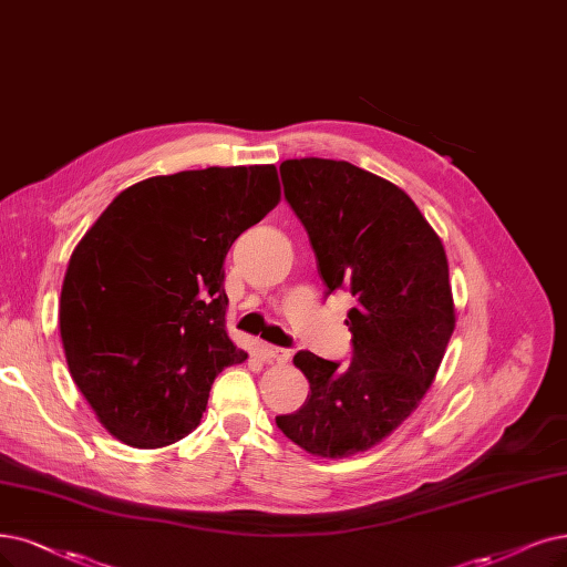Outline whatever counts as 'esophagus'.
Listing matches in <instances>:
<instances>
[{
	"instance_id": "34e87169",
	"label": "esophagus",
	"mask_w": 567,
	"mask_h": 567,
	"mask_svg": "<svg viewBox=\"0 0 567 567\" xmlns=\"http://www.w3.org/2000/svg\"><path fill=\"white\" fill-rule=\"evenodd\" d=\"M264 352H266L268 360L278 362V364H285L291 358V350L289 348H280V346H264Z\"/></svg>"
}]
</instances>
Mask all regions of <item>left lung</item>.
Here are the masks:
<instances>
[{
	"label": "left lung",
	"instance_id": "obj_1",
	"mask_svg": "<svg viewBox=\"0 0 567 567\" xmlns=\"http://www.w3.org/2000/svg\"><path fill=\"white\" fill-rule=\"evenodd\" d=\"M280 177L327 297L350 291L354 308L350 364L299 350L308 400L276 425L312 455L346 457L400 427L434 381L455 329L446 251L400 186L358 165L285 161Z\"/></svg>",
	"mask_w": 567,
	"mask_h": 567
}]
</instances>
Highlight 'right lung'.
Returning <instances> with one entry per match:
<instances>
[{
    "label": "right lung",
    "instance_id": "1",
    "mask_svg": "<svg viewBox=\"0 0 567 567\" xmlns=\"http://www.w3.org/2000/svg\"><path fill=\"white\" fill-rule=\"evenodd\" d=\"M278 200L276 165L152 177L121 192L72 251L62 348L118 442H179L200 423L217 373L247 360L226 333L224 259Z\"/></svg>",
    "mask_w": 567,
    "mask_h": 567
}]
</instances>
